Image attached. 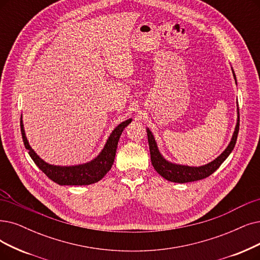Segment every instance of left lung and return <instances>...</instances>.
<instances>
[{
    "mask_svg": "<svg viewBox=\"0 0 260 260\" xmlns=\"http://www.w3.org/2000/svg\"><path fill=\"white\" fill-rule=\"evenodd\" d=\"M233 70V75L237 84L236 75ZM237 112H238V118H237V124L233 134V138L228 144L226 149L213 161L209 162L208 164H205L202 166H188V165H181V164H176L172 163L166 160L163 155L160 153L157 142L154 140V137L152 132L147 128V137H148V145H149V151H150V159L151 164L157 171L159 175L166 180L172 181V182H177V183H184V182H192L196 180H201L206 177H208L212 173H214L217 169L220 168V165L227 159L228 155L231 154L233 151L237 138H238V132H239V122H240V116H239V108L237 105Z\"/></svg>",
    "mask_w": 260,
    "mask_h": 260,
    "instance_id": "8db88e82",
    "label": "left lung"
}]
</instances>
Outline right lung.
I'll return each instance as SVG.
<instances>
[{"mask_svg":"<svg viewBox=\"0 0 260 260\" xmlns=\"http://www.w3.org/2000/svg\"><path fill=\"white\" fill-rule=\"evenodd\" d=\"M132 121L131 118L126 121H122L112 131L105 147L100 151L97 157L87 163L71 165V166H60L53 165L45 162L39 155L29 146L28 141L25 137V131L23 127L22 115L20 126H21L22 139L25 148L28 150L29 157L33 159L35 164L43 171L48 177L60 185H88L101 180L107 173L111 170L114 159H115L117 144L121 132L128 124Z\"/></svg>","mask_w":260,"mask_h":260,"instance_id":"right-lung-1","label":"right lung"}]
</instances>
